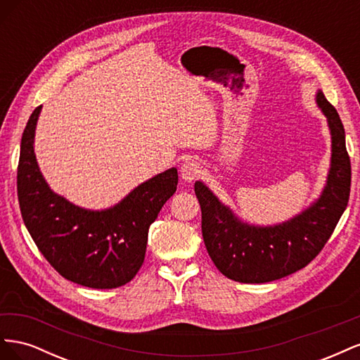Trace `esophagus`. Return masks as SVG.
Returning a JSON list of instances; mask_svg holds the SVG:
<instances>
[{"label": "esophagus", "instance_id": "esophagus-1", "mask_svg": "<svg viewBox=\"0 0 360 360\" xmlns=\"http://www.w3.org/2000/svg\"><path fill=\"white\" fill-rule=\"evenodd\" d=\"M180 176L184 181H193L197 180L201 176V167L198 162L195 160H188L184 162L180 169Z\"/></svg>", "mask_w": 360, "mask_h": 360}]
</instances>
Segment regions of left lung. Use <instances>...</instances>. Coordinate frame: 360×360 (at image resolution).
Instances as JSON below:
<instances>
[{"mask_svg": "<svg viewBox=\"0 0 360 360\" xmlns=\"http://www.w3.org/2000/svg\"><path fill=\"white\" fill-rule=\"evenodd\" d=\"M317 103L328 117L332 134V165L320 200L308 210L281 225L252 226L238 221L201 181L195 183L204 245L226 278L263 284L294 274L321 252L342 216L352 186L344 126L335 106L320 90Z\"/></svg>", "mask_w": 360, "mask_h": 360, "instance_id": "1", "label": "left lung"}]
</instances>
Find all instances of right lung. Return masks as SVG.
I'll use <instances>...</instances> for the list:
<instances>
[{
    "label": "right lung",
    "mask_w": 360,
    "mask_h": 360,
    "mask_svg": "<svg viewBox=\"0 0 360 360\" xmlns=\"http://www.w3.org/2000/svg\"><path fill=\"white\" fill-rule=\"evenodd\" d=\"M40 110L41 105L25 126L18 163V200L27 230L63 278L90 288L122 287L144 263L148 228L177 189V169L139 184L112 209L84 210L53 193L39 171L32 143Z\"/></svg>",
    "instance_id": "add662e5"
}]
</instances>
